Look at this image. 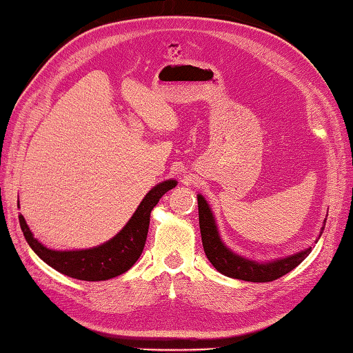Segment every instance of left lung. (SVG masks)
<instances>
[{
  "mask_svg": "<svg viewBox=\"0 0 353 353\" xmlns=\"http://www.w3.org/2000/svg\"><path fill=\"white\" fill-rule=\"evenodd\" d=\"M196 199H199V220L203 248H205L209 262L221 274L246 282H271L294 270L312 252V246H308L307 250L296 252V254L274 259V261L270 262H259L240 256L228 248L223 240H221L212 209L205 200V196L199 194ZM324 226L321 228V234L324 231Z\"/></svg>",
  "mask_w": 353,
  "mask_h": 353,
  "instance_id": "obj_1",
  "label": "left lung"
}]
</instances>
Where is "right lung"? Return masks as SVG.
Here are the masks:
<instances>
[{"label":"right lung","instance_id":"add662e5","mask_svg":"<svg viewBox=\"0 0 353 353\" xmlns=\"http://www.w3.org/2000/svg\"><path fill=\"white\" fill-rule=\"evenodd\" d=\"M175 186V180H165L153 186L139 203L132 219L113 239L88 250H49L34 237L23 215L18 219H20L23 236L28 245L49 267L79 281H107L125 273L138 261L144 250L153 208L158 205L161 196ZM18 208H20V201H18Z\"/></svg>","mask_w":353,"mask_h":353}]
</instances>
